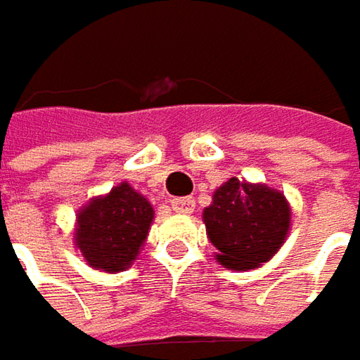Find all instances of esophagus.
Returning <instances> with one entry per match:
<instances>
[{
	"mask_svg": "<svg viewBox=\"0 0 360 360\" xmlns=\"http://www.w3.org/2000/svg\"><path fill=\"white\" fill-rule=\"evenodd\" d=\"M171 208L179 214H191L195 208V200L193 198H173L171 200Z\"/></svg>",
	"mask_w": 360,
	"mask_h": 360,
	"instance_id": "34e87169",
	"label": "esophagus"
}]
</instances>
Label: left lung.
Returning <instances> with one entry per match:
<instances>
[{"label":"left lung","mask_w":360,"mask_h":360,"mask_svg":"<svg viewBox=\"0 0 360 360\" xmlns=\"http://www.w3.org/2000/svg\"><path fill=\"white\" fill-rule=\"evenodd\" d=\"M290 204L285 195L262 183L231 177L204 208L206 236L217 248L225 269L248 271L266 262L281 248L290 229Z\"/></svg>","instance_id":"1"}]
</instances>
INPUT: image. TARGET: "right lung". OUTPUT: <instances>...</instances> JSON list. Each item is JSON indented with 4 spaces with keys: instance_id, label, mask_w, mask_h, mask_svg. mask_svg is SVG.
<instances>
[{
    "instance_id": "obj_1",
    "label": "right lung",
    "mask_w": 360,
    "mask_h": 360,
    "mask_svg": "<svg viewBox=\"0 0 360 360\" xmlns=\"http://www.w3.org/2000/svg\"><path fill=\"white\" fill-rule=\"evenodd\" d=\"M152 219V204L122 181L79 210L75 246L94 269L124 271L141 250Z\"/></svg>"
}]
</instances>
